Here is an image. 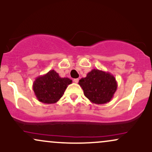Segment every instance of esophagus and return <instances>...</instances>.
I'll return each instance as SVG.
<instances>
[{
    "label": "esophagus",
    "instance_id": "obj_1",
    "mask_svg": "<svg viewBox=\"0 0 152 152\" xmlns=\"http://www.w3.org/2000/svg\"><path fill=\"white\" fill-rule=\"evenodd\" d=\"M74 81L76 83H77L78 82V78H74Z\"/></svg>",
    "mask_w": 152,
    "mask_h": 152
}]
</instances>
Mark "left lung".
<instances>
[{
  "label": "left lung",
  "mask_w": 152,
  "mask_h": 152,
  "mask_svg": "<svg viewBox=\"0 0 152 152\" xmlns=\"http://www.w3.org/2000/svg\"><path fill=\"white\" fill-rule=\"evenodd\" d=\"M78 84L83 91L85 96L91 102L104 104L109 102L117 89V82L109 72L92 69L85 78L79 80Z\"/></svg>",
  "instance_id": "8db88e82"
}]
</instances>
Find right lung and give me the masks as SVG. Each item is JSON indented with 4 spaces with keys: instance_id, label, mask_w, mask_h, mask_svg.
I'll use <instances>...</instances> for the list:
<instances>
[{
    "instance_id": "right-lung-1",
    "label": "right lung",
    "mask_w": 152,
    "mask_h": 152,
    "mask_svg": "<svg viewBox=\"0 0 152 152\" xmlns=\"http://www.w3.org/2000/svg\"><path fill=\"white\" fill-rule=\"evenodd\" d=\"M72 83L69 78H61L58 73L50 70L36 78L33 90L39 102L44 104H55L63 96L68 86Z\"/></svg>"
}]
</instances>
